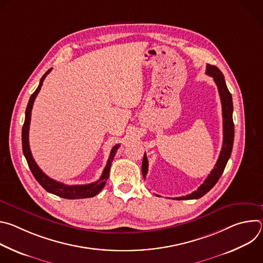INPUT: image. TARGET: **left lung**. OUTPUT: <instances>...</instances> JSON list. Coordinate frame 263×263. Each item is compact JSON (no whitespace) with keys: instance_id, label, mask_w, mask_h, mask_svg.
<instances>
[{"instance_id":"1","label":"left lung","mask_w":263,"mask_h":263,"mask_svg":"<svg viewBox=\"0 0 263 263\" xmlns=\"http://www.w3.org/2000/svg\"><path fill=\"white\" fill-rule=\"evenodd\" d=\"M206 73L208 76L212 77L219 93L220 102H221V109H222V130H223V140H222V146L220 149V153L218 156V159L211 171V173L208 175L204 183L199 187L197 191L192 193L191 195H187L185 197L175 198V200H194V199H200L204 195H206L212 187L216 184L218 179L223 173L224 167L231 156L232 147H233V141H234V124H233V103H232V96L226 85V81H224L222 72L216 67L215 65L207 64L206 66ZM147 166L148 162L146 159V155L144 153L143 159H142V176L145 178L147 174Z\"/></svg>"}]
</instances>
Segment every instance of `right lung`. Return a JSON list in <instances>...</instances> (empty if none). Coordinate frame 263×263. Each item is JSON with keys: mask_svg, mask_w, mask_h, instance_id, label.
Returning a JSON list of instances; mask_svg holds the SVG:
<instances>
[{"mask_svg": "<svg viewBox=\"0 0 263 263\" xmlns=\"http://www.w3.org/2000/svg\"><path fill=\"white\" fill-rule=\"evenodd\" d=\"M52 68H50L44 76L41 79L40 85L39 87L36 88V90L31 95L27 109H26V115H25V123L23 126V130H22V143H23V152L24 155L26 157V160L28 162L29 168L31 170L34 178L37 180L44 189L53 194L56 195L60 198H64V199H69V200H74V199H85V198H91L97 196L103 189L106 184V181L108 180L109 177V172H110V166H111V162L115 158V155L117 153V149L119 148L120 144L115 145L112 147L107 164L103 171V174L101 176V178L90 184H84V185H66L60 182H57L53 179H51L50 177H48L40 167L39 165L36 164L32 154H31V149H30V145H29V127H30V121H31V111H32V107L35 101V98L39 95L42 85L44 83L45 78L47 77V74L51 71Z\"/></svg>", "mask_w": 263, "mask_h": 263, "instance_id": "right-lung-1", "label": "right lung"}]
</instances>
